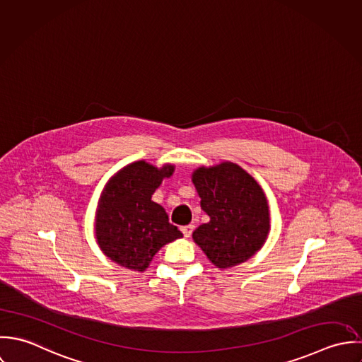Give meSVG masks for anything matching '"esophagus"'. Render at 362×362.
Listing matches in <instances>:
<instances>
[{"label": "esophagus", "instance_id": "1", "mask_svg": "<svg viewBox=\"0 0 362 362\" xmlns=\"http://www.w3.org/2000/svg\"><path fill=\"white\" fill-rule=\"evenodd\" d=\"M193 229H194V226H193V225H186V226H182V232H183L185 238H190V235H192Z\"/></svg>", "mask_w": 362, "mask_h": 362}]
</instances>
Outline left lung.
I'll return each mask as SVG.
<instances>
[{
    "instance_id": "1",
    "label": "left lung",
    "mask_w": 362,
    "mask_h": 362,
    "mask_svg": "<svg viewBox=\"0 0 362 362\" xmlns=\"http://www.w3.org/2000/svg\"><path fill=\"white\" fill-rule=\"evenodd\" d=\"M192 182L210 217L193 232L194 243L219 270L253 257L270 232L267 197L256 179L233 162H221L194 169Z\"/></svg>"
}]
</instances>
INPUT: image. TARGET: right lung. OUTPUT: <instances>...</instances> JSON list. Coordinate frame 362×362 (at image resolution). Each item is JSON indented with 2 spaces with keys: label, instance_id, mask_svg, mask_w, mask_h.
Listing matches in <instances>:
<instances>
[{
  "label": "right lung",
  "instance_id": "1",
  "mask_svg": "<svg viewBox=\"0 0 362 362\" xmlns=\"http://www.w3.org/2000/svg\"><path fill=\"white\" fill-rule=\"evenodd\" d=\"M175 165L156 168L137 160L117 170L105 185L95 213V238L116 264L143 273L162 246L182 238L152 194L170 177Z\"/></svg>",
  "mask_w": 362,
  "mask_h": 362
}]
</instances>
